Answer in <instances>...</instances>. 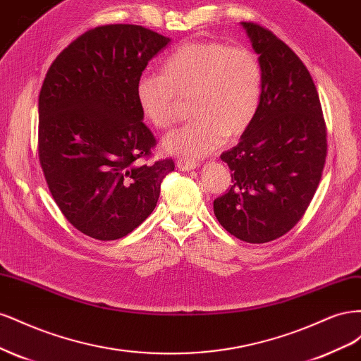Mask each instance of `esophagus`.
Masks as SVG:
<instances>
[{"label": "esophagus", "instance_id": "1", "mask_svg": "<svg viewBox=\"0 0 361 361\" xmlns=\"http://www.w3.org/2000/svg\"><path fill=\"white\" fill-rule=\"evenodd\" d=\"M176 166L182 171H191V170L199 167V162L197 161H192V159H178Z\"/></svg>", "mask_w": 361, "mask_h": 361}]
</instances>
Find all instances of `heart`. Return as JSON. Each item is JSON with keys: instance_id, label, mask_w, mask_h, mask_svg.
Here are the masks:
<instances>
[{"instance_id": "1", "label": "heart", "mask_w": 361, "mask_h": 361, "mask_svg": "<svg viewBox=\"0 0 361 361\" xmlns=\"http://www.w3.org/2000/svg\"><path fill=\"white\" fill-rule=\"evenodd\" d=\"M264 90L256 54L221 42H188L164 60L161 75H141L135 94L158 129L174 125L180 102L190 101L191 123L164 138L171 154L197 158L243 135L255 122Z\"/></svg>"}]
</instances>
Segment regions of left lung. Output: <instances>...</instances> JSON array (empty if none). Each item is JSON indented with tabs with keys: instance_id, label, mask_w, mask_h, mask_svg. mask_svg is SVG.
Segmentation results:
<instances>
[{
	"instance_id": "obj_1",
	"label": "left lung",
	"mask_w": 361,
	"mask_h": 361,
	"mask_svg": "<svg viewBox=\"0 0 361 361\" xmlns=\"http://www.w3.org/2000/svg\"><path fill=\"white\" fill-rule=\"evenodd\" d=\"M259 54L264 90L255 122L223 152L232 185L214 214L241 241L264 244L297 224L321 182L326 126L318 90L285 42L255 23H241Z\"/></svg>"
}]
</instances>
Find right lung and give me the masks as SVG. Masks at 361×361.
<instances>
[{
	"label": "right lung",
	"mask_w": 361,
	"mask_h": 361,
	"mask_svg": "<svg viewBox=\"0 0 361 361\" xmlns=\"http://www.w3.org/2000/svg\"><path fill=\"white\" fill-rule=\"evenodd\" d=\"M170 39L141 25L85 31L54 60L39 94V161L66 220L99 241L123 238L155 209L173 159L143 164L157 140L135 87Z\"/></svg>",
	"instance_id": "add662e5"
}]
</instances>
